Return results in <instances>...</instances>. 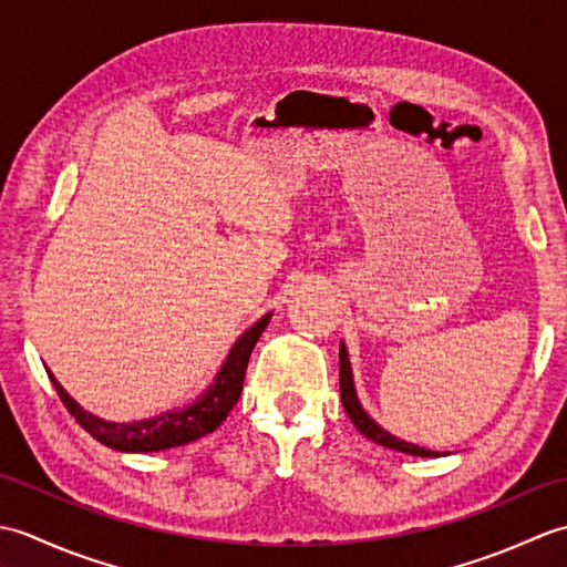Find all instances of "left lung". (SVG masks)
<instances>
[{
  "instance_id": "8db88e82",
  "label": "left lung",
  "mask_w": 567,
  "mask_h": 567,
  "mask_svg": "<svg viewBox=\"0 0 567 567\" xmlns=\"http://www.w3.org/2000/svg\"><path fill=\"white\" fill-rule=\"evenodd\" d=\"M339 372H341V402H343V409L346 414L351 416V421L355 424V429L363 433L365 439L375 441L380 445H384V449H392V451H400V453H409V455H419V457H441L439 451H431V449H424V445H416V443H409V441H402L392 436L390 431H384L375 419H372L363 404H360L358 400V392H355V382H353V368H351V358H348V348L346 343L341 341V351H339ZM445 455V453H443Z\"/></svg>"
}]
</instances>
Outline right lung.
<instances>
[{
	"label": "right lung",
	"instance_id": "add662e5",
	"mask_svg": "<svg viewBox=\"0 0 567 567\" xmlns=\"http://www.w3.org/2000/svg\"><path fill=\"white\" fill-rule=\"evenodd\" d=\"M270 319H272V311L238 336L236 343L231 346V351H228L226 360L221 363V370L216 372L214 382L197 396L195 402L183 409H171V412H163L151 419L124 421V424L100 419L90 412H84V409L63 390V384L53 378L51 370H48V378H51L60 400H63V404L68 406V412L75 416L78 424L87 431L92 439H97L100 443L122 453L167 451V449H175V445H185L189 441L207 436V433L221 426V421L236 406L240 390H244L248 358L252 353V348H256L260 333L270 323Z\"/></svg>",
	"mask_w": 567,
	"mask_h": 567
}]
</instances>
